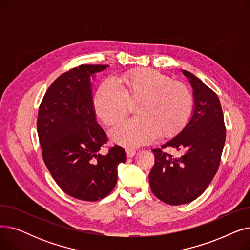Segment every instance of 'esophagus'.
<instances>
[{
  "label": "esophagus",
  "mask_w": 250,
  "mask_h": 250,
  "mask_svg": "<svg viewBox=\"0 0 250 250\" xmlns=\"http://www.w3.org/2000/svg\"><path fill=\"white\" fill-rule=\"evenodd\" d=\"M126 156L128 157V158H132V157H134L136 155V151L135 150H132V149H126Z\"/></svg>",
  "instance_id": "1"
}]
</instances>
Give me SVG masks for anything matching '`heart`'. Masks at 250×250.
<instances>
[{"label": "heart", "instance_id": "obj_1", "mask_svg": "<svg viewBox=\"0 0 250 250\" xmlns=\"http://www.w3.org/2000/svg\"><path fill=\"white\" fill-rule=\"evenodd\" d=\"M112 81L103 82L94 98L100 120L108 126L127 115L129 103L139 101L137 117L114 127L112 140L126 148H138L153 142L158 135L171 138L186 125L191 108L189 88L153 69L133 70Z\"/></svg>", "mask_w": 250, "mask_h": 250}]
</instances>
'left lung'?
Masks as SVG:
<instances>
[{"label": "left lung", "mask_w": 250, "mask_h": 250, "mask_svg": "<svg viewBox=\"0 0 250 250\" xmlns=\"http://www.w3.org/2000/svg\"><path fill=\"white\" fill-rule=\"evenodd\" d=\"M182 73L193 89V113L176 137L160 149L152 150L155 164L149 174L153 193L172 206L190 203L207 189L219 168L226 139L218 95L190 72ZM166 147L183 153L179 157H172L164 151Z\"/></svg>", "instance_id": "left-lung-1"}]
</instances>
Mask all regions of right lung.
Returning <instances> with one entry per match:
<instances>
[{
  "instance_id": "right-lung-1",
  "label": "right lung",
  "mask_w": 250,
  "mask_h": 250,
  "mask_svg": "<svg viewBox=\"0 0 250 250\" xmlns=\"http://www.w3.org/2000/svg\"><path fill=\"white\" fill-rule=\"evenodd\" d=\"M108 67L81 64L52 83L41 103L37 134L43 161L62 191L96 202L114 188L117 165L126 161L117 145L102 155L108 139L96 122L90 77Z\"/></svg>"
}]
</instances>
